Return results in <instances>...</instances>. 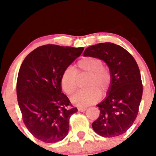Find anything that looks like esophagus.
Segmentation results:
<instances>
[{"mask_svg": "<svg viewBox=\"0 0 156 156\" xmlns=\"http://www.w3.org/2000/svg\"><path fill=\"white\" fill-rule=\"evenodd\" d=\"M87 110L86 108H84V107H80L78 108V111L79 112H85V111Z\"/></svg>", "mask_w": 156, "mask_h": 156, "instance_id": "34e87169", "label": "esophagus"}]
</instances>
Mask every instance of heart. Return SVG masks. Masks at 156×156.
Masks as SVG:
<instances>
[{"mask_svg": "<svg viewBox=\"0 0 156 156\" xmlns=\"http://www.w3.org/2000/svg\"><path fill=\"white\" fill-rule=\"evenodd\" d=\"M87 75L84 82L87 89L79 91L71 98L74 105L83 107L93 104L99 99V94L105 95L112 82L110 68L104 65L103 60L97 57H84L80 59L74 68L64 70L60 85L67 95H72L78 87L77 76Z\"/></svg>", "mask_w": 156, "mask_h": 156, "instance_id": "b5f03b06", "label": "heart"}]
</instances>
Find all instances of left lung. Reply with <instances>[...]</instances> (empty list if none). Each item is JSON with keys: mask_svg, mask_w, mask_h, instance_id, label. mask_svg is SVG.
I'll return each instance as SVG.
<instances>
[{"mask_svg": "<svg viewBox=\"0 0 156 156\" xmlns=\"http://www.w3.org/2000/svg\"><path fill=\"white\" fill-rule=\"evenodd\" d=\"M84 56L101 59L112 74L107 97L97 105L100 114L91 124L94 131L103 137L120 136L136 120L141 101L143 84L137 62L124 48L111 42L89 47Z\"/></svg>", "mask_w": 156, "mask_h": 156, "instance_id": "1", "label": "left lung"}]
</instances>
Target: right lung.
<instances>
[{
  "instance_id": "add662e5",
  "label": "right lung",
  "mask_w": 156,
  "mask_h": 156,
  "mask_svg": "<svg viewBox=\"0 0 156 156\" xmlns=\"http://www.w3.org/2000/svg\"><path fill=\"white\" fill-rule=\"evenodd\" d=\"M84 49L45 44L32 51L20 66L18 105L25 126L41 141L56 143L67 135L69 119L77 108L62 93L60 78Z\"/></svg>"
}]
</instances>
